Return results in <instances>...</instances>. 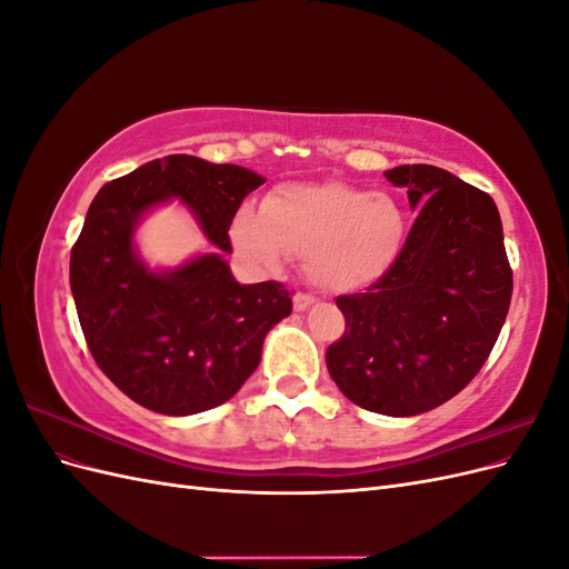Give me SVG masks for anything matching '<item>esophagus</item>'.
<instances>
[{
    "label": "esophagus",
    "mask_w": 569,
    "mask_h": 569,
    "mask_svg": "<svg viewBox=\"0 0 569 569\" xmlns=\"http://www.w3.org/2000/svg\"><path fill=\"white\" fill-rule=\"evenodd\" d=\"M316 303V297L311 295H303V291H297L295 295V311H306V308H311Z\"/></svg>",
    "instance_id": "1"
}]
</instances>
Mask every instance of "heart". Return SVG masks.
I'll return each instance as SVG.
<instances>
[{
  "instance_id": "heart-1",
  "label": "heart",
  "mask_w": 569,
  "mask_h": 569,
  "mask_svg": "<svg viewBox=\"0 0 569 569\" xmlns=\"http://www.w3.org/2000/svg\"><path fill=\"white\" fill-rule=\"evenodd\" d=\"M406 232L401 206L385 192L343 182L282 184L237 213L232 242L249 263L278 270L303 258L308 280L327 291L377 282L399 256Z\"/></svg>"
}]
</instances>
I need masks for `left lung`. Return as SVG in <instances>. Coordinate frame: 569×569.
I'll return each instance as SVG.
<instances>
[{
	"instance_id": "8db88e82",
	"label": "left lung",
	"mask_w": 569,
	"mask_h": 569,
	"mask_svg": "<svg viewBox=\"0 0 569 569\" xmlns=\"http://www.w3.org/2000/svg\"><path fill=\"white\" fill-rule=\"evenodd\" d=\"M420 209L380 280L337 297L347 330L325 353L356 406L408 418L446 403L487 363L506 322L512 270L493 199L449 170H387Z\"/></svg>"
}]
</instances>
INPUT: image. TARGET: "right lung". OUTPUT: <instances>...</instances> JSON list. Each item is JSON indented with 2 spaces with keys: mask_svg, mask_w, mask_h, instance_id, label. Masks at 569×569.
Listing matches in <instances>:
<instances>
[{
  "mask_svg": "<svg viewBox=\"0 0 569 569\" xmlns=\"http://www.w3.org/2000/svg\"><path fill=\"white\" fill-rule=\"evenodd\" d=\"M266 180L187 153L149 161L99 189L71 249V291L84 341L109 380L163 416L226 403L261 363L263 339L291 313L282 282L239 284L230 222ZM180 198L219 247L170 273H149L131 232L151 204Z\"/></svg>",
  "mask_w": 569,
  "mask_h": 569,
  "instance_id": "1",
  "label": "right lung"
}]
</instances>
